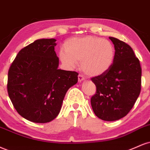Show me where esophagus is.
<instances>
[{"label": "esophagus", "instance_id": "obj_1", "mask_svg": "<svg viewBox=\"0 0 150 150\" xmlns=\"http://www.w3.org/2000/svg\"><path fill=\"white\" fill-rule=\"evenodd\" d=\"M84 80V77L83 76L82 74H79L78 75V82H81L82 81H83Z\"/></svg>", "mask_w": 150, "mask_h": 150}]
</instances>
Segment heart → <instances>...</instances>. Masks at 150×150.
I'll list each match as a JSON object with an SVG mask.
<instances>
[{
    "instance_id": "obj_1",
    "label": "heart",
    "mask_w": 150,
    "mask_h": 150,
    "mask_svg": "<svg viewBox=\"0 0 150 150\" xmlns=\"http://www.w3.org/2000/svg\"><path fill=\"white\" fill-rule=\"evenodd\" d=\"M65 50L59 51V59L66 67L73 68L80 62L81 68L91 76L107 72L114 62L115 47L110 41L88 35L68 40Z\"/></svg>"
}]
</instances>
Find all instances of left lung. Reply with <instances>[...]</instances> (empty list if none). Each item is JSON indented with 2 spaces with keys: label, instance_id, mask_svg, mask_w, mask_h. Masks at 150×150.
Wrapping results in <instances>:
<instances>
[{
  "label": "left lung",
  "instance_id": "1",
  "mask_svg": "<svg viewBox=\"0 0 150 150\" xmlns=\"http://www.w3.org/2000/svg\"><path fill=\"white\" fill-rule=\"evenodd\" d=\"M109 38L115 46L114 62L107 72L91 79L96 86L91 104L100 120L115 121L125 117L138 98L142 69L129 45L115 38Z\"/></svg>",
  "mask_w": 150,
  "mask_h": 150
}]
</instances>
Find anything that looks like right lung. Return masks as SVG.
Masks as SVG:
<instances>
[{
    "instance_id": "1",
    "label": "right lung",
    "mask_w": 150,
    "mask_h": 150,
    "mask_svg": "<svg viewBox=\"0 0 150 150\" xmlns=\"http://www.w3.org/2000/svg\"><path fill=\"white\" fill-rule=\"evenodd\" d=\"M56 40L40 39L21 49L8 70V92L21 117L47 123L60 112L66 92L78 73L58 69Z\"/></svg>"
}]
</instances>
